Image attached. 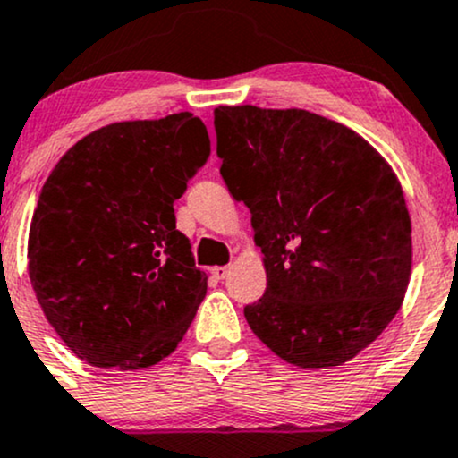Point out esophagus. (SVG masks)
<instances>
[{
  "mask_svg": "<svg viewBox=\"0 0 458 458\" xmlns=\"http://www.w3.org/2000/svg\"><path fill=\"white\" fill-rule=\"evenodd\" d=\"M210 274H213V278L224 280L225 276L230 274V267H213V269H210Z\"/></svg>",
  "mask_w": 458,
  "mask_h": 458,
  "instance_id": "1",
  "label": "esophagus"
}]
</instances>
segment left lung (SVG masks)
I'll return each instance as SVG.
<instances>
[{
	"mask_svg": "<svg viewBox=\"0 0 458 458\" xmlns=\"http://www.w3.org/2000/svg\"><path fill=\"white\" fill-rule=\"evenodd\" d=\"M221 178L252 213L267 289L245 306L252 333L304 369L344 365L404 302L411 217L385 156L302 108H215Z\"/></svg>",
	"mask_w": 458,
	"mask_h": 458,
	"instance_id": "obj_1",
	"label": "left lung"
}]
</instances>
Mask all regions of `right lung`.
<instances>
[{"label": "right lung", "instance_id": "1", "mask_svg": "<svg viewBox=\"0 0 458 458\" xmlns=\"http://www.w3.org/2000/svg\"><path fill=\"white\" fill-rule=\"evenodd\" d=\"M187 113L104 125L64 152L30 224L28 271L45 318L78 359L134 371L178 348L208 276L174 202L206 163Z\"/></svg>", "mask_w": 458, "mask_h": 458}]
</instances>
